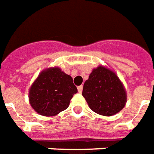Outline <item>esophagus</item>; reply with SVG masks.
Returning <instances> with one entry per match:
<instances>
[{
	"mask_svg": "<svg viewBox=\"0 0 154 154\" xmlns=\"http://www.w3.org/2000/svg\"><path fill=\"white\" fill-rule=\"evenodd\" d=\"M77 89H78V92L81 93L83 91V86L82 85H79L77 87Z\"/></svg>",
	"mask_w": 154,
	"mask_h": 154,
	"instance_id": "34e87169",
	"label": "esophagus"
}]
</instances>
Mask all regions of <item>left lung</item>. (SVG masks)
I'll list each match as a JSON object with an SVG mask.
<instances>
[{
  "label": "left lung",
  "mask_w": 154,
  "mask_h": 154,
  "mask_svg": "<svg viewBox=\"0 0 154 154\" xmlns=\"http://www.w3.org/2000/svg\"><path fill=\"white\" fill-rule=\"evenodd\" d=\"M82 95L89 107L98 114L112 116L123 109L127 93L116 73L103 65L93 69L84 84Z\"/></svg>",
  "instance_id": "left-lung-1"
}]
</instances>
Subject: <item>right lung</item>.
Instances as JSON below:
<instances>
[{
  "label": "right lung",
  "mask_w": 154,
  "mask_h": 154,
  "mask_svg": "<svg viewBox=\"0 0 154 154\" xmlns=\"http://www.w3.org/2000/svg\"><path fill=\"white\" fill-rule=\"evenodd\" d=\"M78 92L70 75L59 67H50L40 72L29 89V102L40 115L55 116L69 105Z\"/></svg>",
  "instance_id": "1"
}]
</instances>
